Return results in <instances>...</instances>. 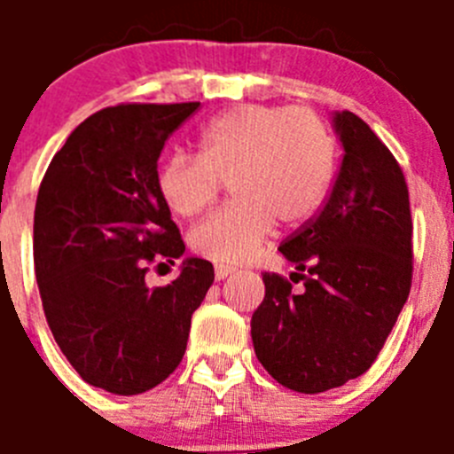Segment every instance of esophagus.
Listing matches in <instances>:
<instances>
[{
	"instance_id": "esophagus-1",
	"label": "esophagus",
	"mask_w": 454,
	"mask_h": 454,
	"mask_svg": "<svg viewBox=\"0 0 454 454\" xmlns=\"http://www.w3.org/2000/svg\"><path fill=\"white\" fill-rule=\"evenodd\" d=\"M236 272V268L231 266H215V279H227V277H231Z\"/></svg>"
}]
</instances>
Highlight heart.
<instances>
[{
  "label": "heart",
  "mask_w": 454,
  "mask_h": 454,
  "mask_svg": "<svg viewBox=\"0 0 454 454\" xmlns=\"http://www.w3.org/2000/svg\"><path fill=\"white\" fill-rule=\"evenodd\" d=\"M202 156L172 152L156 186L177 215L202 214L231 179L234 204L191 231V247L215 263H247L275 223L300 224L314 214L334 172V140L302 108L246 106L220 115L200 136Z\"/></svg>",
  "instance_id": "heart-1"
}]
</instances>
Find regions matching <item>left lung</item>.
I'll use <instances>...</instances> for the list:
<instances>
[{
	"mask_svg": "<svg viewBox=\"0 0 454 454\" xmlns=\"http://www.w3.org/2000/svg\"><path fill=\"white\" fill-rule=\"evenodd\" d=\"M343 147L330 198L284 240L293 282L263 275L252 314L256 359L282 387L323 393L364 375L382 350L411 288V211L398 161L350 111H334ZM307 270L308 275L301 272Z\"/></svg>",
	"mask_w": 454,
	"mask_h": 454,
	"instance_id": "obj_1",
	"label": "left lung"
}]
</instances>
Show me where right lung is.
<instances>
[{
	"mask_svg": "<svg viewBox=\"0 0 454 454\" xmlns=\"http://www.w3.org/2000/svg\"><path fill=\"white\" fill-rule=\"evenodd\" d=\"M200 102L102 108L67 136L40 184L34 263L56 343L90 387L136 395L182 362L214 266L186 256L168 286L150 262L184 254L156 175L166 140Z\"/></svg>",
	"mask_w": 454,
	"mask_h": 454,
	"instance_id": "obj_1",
	"label": "right lung"
}]
</instances>
